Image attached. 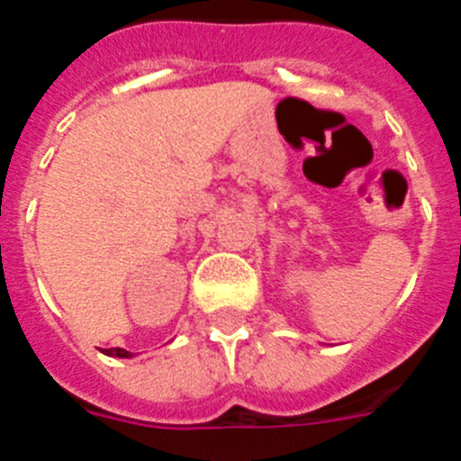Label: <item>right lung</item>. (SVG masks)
<instances>
[{
    "instance_id": "1",
    "label": "right lung",
    "mask_w": 461,
    "mask_h": 461,
    "mask_svg": "<svg viewBox=\"0 0 461 461\" xmlns=\"http://www.w3.org/2000/svg\"><path fill=\"white\" fill-rule=\"evenodd\" d=\"M101 353H105L110 357H136V353L124 351V348H101Z\"/></svg>"
}]
</instances>
